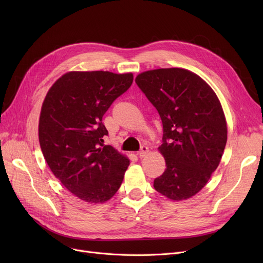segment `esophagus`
I'll return each mask as SVG.
<instances>
[{
	"label": "esophagus",
	"instance_id": "esophagus-1",
	"mask_svg": "<svg viewBox=\"0 0 263 263\" xmlns=\"http://www.w3.org/2000/svg\"><path fill=\"white\" fill-rule=\"evenodd\" d=\"M148 154H149V148L147 146H142L141 150L137 153V156L142 159V158H145Z\"/></svg>",
	"mask_w": 263,
	"mask_h": 263
}]
</instances>
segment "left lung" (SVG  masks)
Masks as SVG:
<instances>
[{
    "label": "left lung",
    "instance_id": "obj_1",
    "mask_svg": "<svg viewBox=\"0 0 263 263\" xmlns=\"http://www.w3.org/2000/svg\"><path fill=\"white\" fill-rule=\"evenodd\" d=\"M136 84L159 112L165 159L154 186L171 200L191 198L217 168L227 142V122L216 93L204 80L183 68L140 73Z\"/></svg>",
    "mask_w": 263,
    "mask_h": 263
}]
</instances>
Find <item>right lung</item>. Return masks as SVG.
I'll list each match as a JSON object with an SVG mask.
<instances>
[{
    "instance_id": "1",
    "label": "right lung",
    "mask_w": 263,
    "mask_h": 263,
    "mask_svg": "<svg viewBox=\"0 0 263 263\" xmlns=\"http://www.w3.org/2000/svg\"><path fill=\"white\" fill-rule=\"evenodd\" d=\"M132 82L131 72L69 71L54 82L41 105L38 137L45 160L83 201L103 203L122 183L130 160L103 145L102 117Z\"/></svg>"
}]
</instances>
